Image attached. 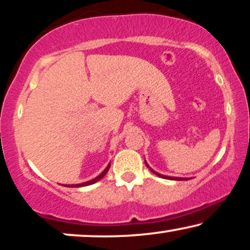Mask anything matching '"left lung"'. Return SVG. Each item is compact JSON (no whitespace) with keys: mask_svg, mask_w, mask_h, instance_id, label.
Returning a JSON list of instances; mask_svg holds the SVG:
<instances>
[{"mask_svg":"<svg viewBox=\"0 0 250 250\" xmlns=\"http://www.w3.org/2000/svg\"><path fill=\"white\" fill-rule=\"evenodd\" d=\"M146 167H148V168L151 170V172L153 173V174H156L157 176H159V177H163V179H167V180H174V181H187V180H189V179H187V177H175V176H167V175H163V174H159V173H157V172H155V170H153L151 167H150L149 165H148V163L146 162Z\"/></svg>","mask_w":250,"mask_h":250,"instance_id":"left-lung-1","label":"left lung"}]
</instances>
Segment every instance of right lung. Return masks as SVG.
<instances>
[{
	"instance_id": "right-lung-1",
	"label": "right lung",
	"mask_w": 250,
	"mask_h": 250,
	"mask_svg": "<svg viewBox=\"0 0 250 250\" xmlns=\"http://www.w3.org/2000/svg\"><path fill=\"white\" fill-rule=\"evenodd\" d=\"M109 168H110V163L108 164V166L105 167L104 172H102L101 174H99V175H98L97 177H94V179H92V180H90V181H86V182H84V183H78V184H63V186H64V187H68V188H81V187L91 186V184H93V183H95V182H98V181H100V180L102 179V177H104V176L105 175V174L108 173Z\"/></svg>"
}]
</instances>
